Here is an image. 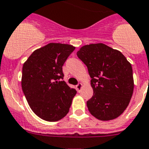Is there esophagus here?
I'll list each match as a JSON object with an SVG mask.
<instances>
[{
  "mask_svg": "<svg viewBox=\"0 0 149 149\" xmlns=\"http://www.w3.org/2000/svg\"><path fill=\"white\" fill-rule=\"evenodd\" d=\"M76 88H77V90L78 92H80V90L82 89V83H79V84L76 86Z\"/></svg>",
  "mask_w": 149,
  "mask_h": 149,
  "instance_id": "obj_1",
  "label": "esophagus"
}]
</instances>
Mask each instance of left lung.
Instances as JSON below:
<instances>
[{"label": "left lung", "instance_id": "left-lung-1", "mask_svg": "<svg viewBox=\"0 0 149 149\" xmlns=\"http://www.w3.org/2000/svg\"><path fill=\"white\" fill-rule=\"evenodd\" d=\"M77 56L92 78L93 96L87 102L90 113L104 121L119 117L129 105L134 88L130 63L120 51L102 43L82 46Z\"/></svg>", "mask_w": 149, "mask_h": 149}]
</instances>
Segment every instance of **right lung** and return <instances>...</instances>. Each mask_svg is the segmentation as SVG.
I'll list each match as a JSON object with an SVG mask.
<instances>
[{
    "label": "right lung",
    "mask_w": 149,
    "mask_h": 149,
    "mask_svg": "<svg viewBox=\"0 0 149 149\" xmlns=\"http://www.w3.org/2000/svg\"><path fill=\"white\" fill-rule=\"evenodd\" d=\"M75 47L50 43L33 51L22 67V88L29 105L41 119L58 121L69 112L77 91L63 80L62 67Z\"/></svg>",
    "instance_id": "obj_1"
}]
</instances>
